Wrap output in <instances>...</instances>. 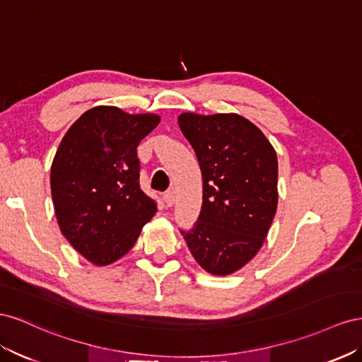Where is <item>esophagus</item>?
<instances>
[{
	"label": "esophagus",
	"instance_id": "obj_1",
	"mask_svg": "<svg viewBox=\"0 0 362 362\" xmlns=\"http://www.w3.org/2000/svg\"><path fill=\"white\" fill-rule=\"evenodd\" d=\"M163 200L165 203H167V206H173L174 202H175V197H174V192L173 191H167L163 195Z\"/></svg>",
	"mask_w": 362,
	"mask_h": 362
}]
</instances>
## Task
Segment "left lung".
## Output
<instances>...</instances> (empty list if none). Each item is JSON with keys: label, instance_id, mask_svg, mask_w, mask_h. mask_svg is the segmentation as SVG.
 Here are the masks:
<instances>
[{"label": "left lung", "instance_id": "8db88e82", "mask_svg": "<svg viewBox=\"0 0 362 362\" xmlns=\"http://www.w3.org/2000/svg\"><path fill=\"white\" fill-rule=\"evenodd\" d=\"M179 127L203 177V204L180 230L206 272L227 276L259 252L277 208V156L253 122L236 113H182Z\"/></svg>", "mask_w": 362, "mask_h": 362}]
</instances>
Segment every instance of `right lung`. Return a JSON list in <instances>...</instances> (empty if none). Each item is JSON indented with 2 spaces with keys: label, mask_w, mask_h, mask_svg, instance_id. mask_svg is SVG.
<instances>
[{
  "label": "right lung",
  "mask_w": 362,
  "mask_h": 362,
  "mask_svg": "<svg viewBox=\"0 0 362 362\" xmlns=\"http://www.w3.org/2000/svg\"><path fill=\"white\" fill-rule=\"evenodd\" d=\"M154 113L115 106L86 110L66 132L51 165V195L62 233L95 265L135 245L156 202L139 187V142L158 126Z\"/></svg>",
  "instance_id": "right-lung-1"
}]
</instances>
